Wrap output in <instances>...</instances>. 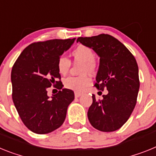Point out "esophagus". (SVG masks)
Returning a JSON list of instances; mask_svg holds the SVG:
<instances>
[{
    "mask_svg": "<svg viewBox=\"0 0 156 156\" xmlns=\"http://www.w3.org/2000/svg\"><path fill=\"white\" fill-rule=\"evenodd\" d=\"M82 95V93H78V92H75V93H74V97H76V98H78V97H81Z\"/></svg>",
    "mask_w": 156,
    "mask_h": 156,
    "instance_id": "esophagus-1",
    "label": "esophagus"
}]
</instances>
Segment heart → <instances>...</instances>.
<instances>
[{
	"mask_svg": "<svg viewBox=\"0 0 156 156\" xmlns=\"http://www.w3.org/2000/svg\"><path fill=\"white\" fill-rule=\"evenodd\" d=\"M74 61L83 63L82 74L93 73L97 69L95 54L91 48L86 45H78L72 52ZM70 67V61L66 56H60L57 61V70L62 75L67 74ZM91 83V79L87 75L80 77H68L64 80L65 87L75 92L84 91Z\"/></svg>",
	"mask_w": 156,
	"mask_h": 156,
	"instance_id": "heart-1",
	"label": "heart"
}]
</instances>
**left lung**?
<instances>
[{
	"mask_svg": "<svg viewBox=\"0 0 156 156\" xmlns=\"http://www.w3.org/2000/svg\"><path fill=\"white\" fill-rule=\"evenodd\" d=\"M78 41L99 55L94 86L108 91L101 101H97L93 95L87 114L89 122L103 132L117 130L126 122L136 105L140 88L136 59L122 43L109 34L78 37Z\"/></svg>",
	"mask_w": 156,
	"mask_h": 156,
	"instance_id": "8db88e82",
	"label": "left lung"
}]
</instances>
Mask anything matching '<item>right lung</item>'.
<instances>
[{
  "label": "right lung",
  "instance_id": "obj_1",
  "mask_svg": "<svg viewBox=\"0 0 156 156\" xmlns=\"http://www.w3.org/2000/svg\"><path fill=\"white\" fill-rule=\"evenodd\" d=\"M73 39H53L33 43L21 52L11 74L12 101L24 125L37 134L48 133L62 126L72 90L63 89L57 61L74 42ZM53 84L60 89L51 98L47 89Z\"/></svg>",
  "mask_w": 156,
  "mask_h": 156
}]
</instances>
